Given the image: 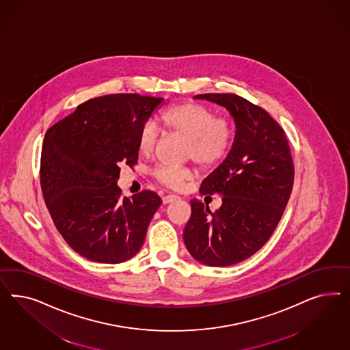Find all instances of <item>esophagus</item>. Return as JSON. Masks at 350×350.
I'll return each instance as SVG.
<instances>
[{
  "mask_svg": "<svg viewBox=\"0 0 350 350\" xmlns=\"http://www.w3.org/2000/svg\"><path fill=\"white\" fill-rule=\"evenodd\" d=\"M178 199H180V198H178L177 195H167V196H164V198H163V204H170V202L178 200Z\"/></svg>",
  "mask_w": 350,
  "mask_h": 350,
  "instance_id": "1",
  "label": "esophagus"
}]
</instances>
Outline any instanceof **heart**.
<instances>
[{"mask_svg":"<svg viewBox=\"0 0 350 350\" xmlns=\"http://www.w3.org/2000/svg\"><path fill=\"white\" fill-rule=\"evenodd\" d=\"M161 123L170 132L187 138L186 158L202 168H212L228 154L233 139L232 122L218 116L208 106L198 103H182L170 106L161 117ZM158 141V128L154 122H146L138 133V148L142 154L154 151ZM154 177L170 189H180L191 178V170L165 164H158Z\"/></svg>","mask_w":350,"mask_h":350,"instance_id":"obj_1","label":"heart"}]
</instances>
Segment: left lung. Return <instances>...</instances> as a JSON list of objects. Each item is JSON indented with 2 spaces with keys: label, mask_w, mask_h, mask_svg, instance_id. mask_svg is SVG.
I'll use <instances>...</instances> for the list:
<instances>
[{
  "label": "left lung",
  "mask_w": 350,
  "mask_h": 350,
  "mask_svg": "<svg viewBox=\"0 0 350 350\" xmlns=\"http://www.w3.org/2000/svg\"><path fill=\"white\" fill-rule=\"evenodd\" d=\"M195 98L224 106L236 132L227 158L200 187L202 195H221L222 205L213 213L192 199L183 240L202 265L227 267L255 254L275 232L293 190L294 164L284 129L260 106L234 94Z\"/></svg>",
  "instance_id": "left-lung-1"
}]
</instances>
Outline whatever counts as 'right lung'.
<instances>
[{
    "mask_svg": "<svg viewBox=\"0 0 350 350\" xmlns=\"http://www.w3.org/2000/svg\"><path fill=\"white\" fill-rule=\"evenodd\" d=\"M163 100L137 94L95 97L44 135L43 199L66 244L90 260L126 262L145 241L161 199L148 190L123 196L119 164H137L139 129Z\"/></svg>",
    "mask_w": 350,
    "mask_h": 350,
    "instance_id": "obj_1",
    "label": "right lung"
}]
</instances>
